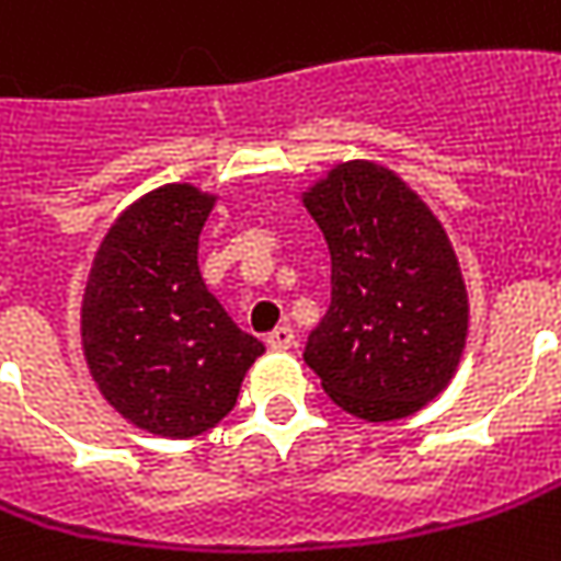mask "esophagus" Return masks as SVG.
I'll return each instance as SVG.
<instances>
[{
    "label": "esophagus",
    "mask_w": 561,
    "mask_h": 561,
    "mask_svg": "<svg viewBox=\"0 0 561 561\" xmlns=\"http://www.w3.org/2000/svg\"><path fill=\"white\" fill-rule=\"evenodd\" d=\"M266 346L273 348V352H285V348L295 346V330L291 327H276L270 336H266Z\"/></svg>",
    "instance_id": "34e87169"
}]
</instances>
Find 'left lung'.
I'll return each mask as SVG.
<instances>
[{
  "mask_svg": "<svg viewBox=\"0 0 561 561\" xmlns=\"http://www.w3.org/2000/svg\"><path fill=\"white\" fill-rule=\"evenodd\" d=\"M330 250V311L305 362L355 419L397 422L425 410L457 375L470 298L442 218L380 161H336L305 190Z\"/></svg>",
  "mask_w": 561,
  "mask_h": 561,
  "instance_id": "left-lung-1",
  "label": "left lung"
}]
</instances>
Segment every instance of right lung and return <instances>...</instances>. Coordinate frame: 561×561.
<instances>
[{
    "mask_svg": "<svg viewBox=\"0 0 561 561\" xmlns=\"http://www.w3.org/2000/svg\"><path fill=\"white\" fill-rule=\"evenodd\" d=\"M218 193L161 183L116 215L82 295V352L101 397L158 438H196L234 410L266 352L241 333L199 273Z\"/></svg>",
    "mask_w": 561,
    "mask_h": 561,
    "instance_id": "add662e5",
    "label": "right lung"
}]
</instances>
